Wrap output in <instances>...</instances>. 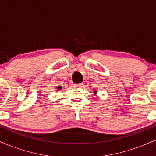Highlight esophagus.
Masks as SVG:
<instances>
[{
  "instance_id": "34e87169",
  "label": "esophagus",
  "mask_w": 156,
  "mask_h": 156,
  "mask_svg": "<svg viewBox=\"0 0 156 156\" xmlns=\"http://www.w3.org/2000/svg\"><path fill=\"white\" fill-rule=\"evenodd\" d=\"M75 87H79V88H80V87H83V83L75 84Z\"/></svg>"
}]
</instances>
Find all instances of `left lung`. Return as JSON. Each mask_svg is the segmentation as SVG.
<instances>
[{"instance_id":"8db88e82","label":"left lung","mask_w":156,"mask_h":156,"mask_svg":"<svg viewBox=\"0 0 156 156\" xmlns=\"http://www.w3.org/2000/svg\"><path fill=\"white\" fill-rule=\"evenodd\" d=\"M97 92H96V91H94V93H96Z\"/></svg>"}]
</instances>
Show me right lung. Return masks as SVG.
I'll return each mask as SVG.
<instances>
[{
	"label": "right lung",
	"instance_id": "1",
	"mask_svg": "<svg viewBox=\"0 0 156 156\" xmlns=\"http://www.w3.org/2000/svg\"><path fill=\"white\" fill-rule=\"evenodd\" d=\"M57 89L60 90V89H62V87H61V86H58V87H57Z\"/></svg>",
	"mask_w": 156,
	"mask_h": 156
}]
</instances>
